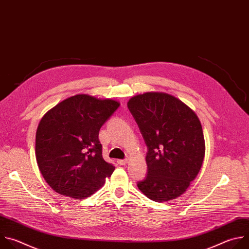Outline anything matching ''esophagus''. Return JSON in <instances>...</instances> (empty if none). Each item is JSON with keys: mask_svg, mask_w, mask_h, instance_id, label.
<instances>
[{"mask_svg": "<svg viewBox=\"0 0 249 249\" xmlns=\"http://www.w3.org/2000/svg\"><path fill=\"white\" fill-rule=\"evenodd\" d=\"M127 159H122V160H118L117 162H118V164H120V165H125V164H127Z\"/></svg>", "mask_w": 249, "mask_h": 249, "instance_id": "1", "label": "esophagus"}]
</instances>
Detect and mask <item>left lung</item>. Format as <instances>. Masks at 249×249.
<instances>
[{"instance_id": "8db88e82", "label": "left lung", "mask_w": 249, "mask_h": 249, "mask_svg": "<svg viewBox=\"0 0 249 249\" xmlns=\"http://www.w3.org/2000/svg\"><path fill=\"white\" fill-rule=\"evenodd\" d=\"M127 107L147 146V175L137 182L149 199L169 201L181 195L199 173L205 154L201 124L176 97L147 92Z\"/></svg>"}]
</instances>
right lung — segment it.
I'll return each mask as SVG.
<instances>
[{
    "label": "right lung",
    "instance_id": "add662e5",
    "mask_svg": "<svg viewBox=\"0 0 249 249\" xmlns=\"http://www.w3.org/2000/svg\"><path fill=\"white\" fill-rule=\"evenodd\" d=\"M119 102L79 94L50 110L36 131L39 170L56 192L82 199L96 192L115 167L102 156L99 130Z\"/></svg>",
    "mask_w": 249,
    "mask_h": 249
}]
</instances>
